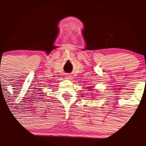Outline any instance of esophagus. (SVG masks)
I'll use <instances>...</instances> for the list:
<instances>
[{"mask_svg":"<svg viewBox=\"0 0 146 146\" xmlns=\"http://www.w3.org/2000/svg\"><path fill=\"white\" fill-rule=\"evenodd\" d=\"M70 77H71V76H70V75H66V79H70Z\"/></svg>","mask_w":146,"mask_h":146,"instance_id":"1","label":"esophagus"}]
</instances>
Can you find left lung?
Returning a JSON list of instances; mask_svg holds the SVG:
<instances>
[{"mask_svg": "<svg viewBox=\"0 0 146 146\" xmlns=\"http://www.w3.org/2000/svg\"><path fill=\"white\" fill-rule=\"evenodd\" d=\"M92 88H93V87H90L89 90H94ZM95 96H96V95H95ZM95 98V97H93V98Z\"/></svg>", "mask_w": 146, "mask_h": 146, "instance_id": "left-lung-1", "label": "left lung"}]
</instances>
